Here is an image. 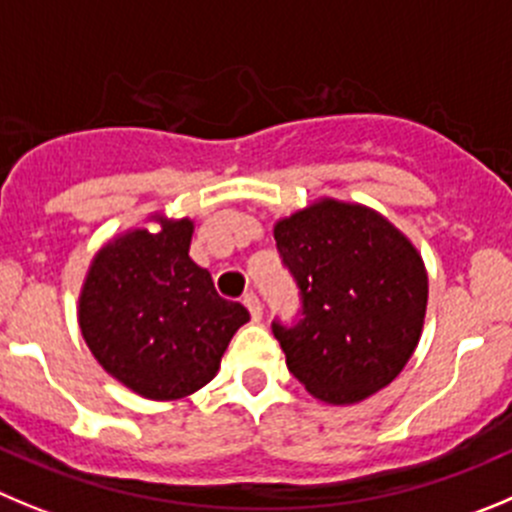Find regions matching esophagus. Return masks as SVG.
<instances>
[{
	"instance_id": "esophagus-1",
	"label": "esophagus",
	"mask_w": 512,
	"mask_h": 512,
	"mask_svg": "<svg viewBox=\"0 0 512 512\" xmlns=\"http://www.w3.org/2000/svg\"><path fill=\"white\" fill-rule=\"evenodd\" d=\"M242 303H245L247 310H250L252 321L260 323V321H262V305H260V298H257L255 293H247L245 298H242Z\"/></svg>"
}]
</instances>
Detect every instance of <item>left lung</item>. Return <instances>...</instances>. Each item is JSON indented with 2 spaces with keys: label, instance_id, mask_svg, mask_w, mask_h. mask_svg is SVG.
Masks as SVG:
<instances>
[{
  "label": "left lung",
  "instance_id": "obj_1",
  "mask_svg": "<svg viewBox=\"0 0 512 512\" xmlns=\"http://www.w3.org/2000/svg\"><path fill=\"white\" fill-rule=\"evenodd\" d=\"M303 300V321L272 323L290 374L346 407L389 386L422 338L429 280L422 255L384 214L321 197L275 222Z\"/></svg>",
  "mask_w": 512,
  "mask_h": 512
}]
</instances>
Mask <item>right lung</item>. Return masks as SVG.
<instances>
[{
    "instance_id": "add662e5",
    "label": "right lung",
    "mask_w": 512,
    "mask_h": 512,
    "mask_svg": "<svg viewBox=\"0 0 512 512\" xmlns=\"http://www.w3.org/2000/svg\"><path fill=\"white\" fill-rule=\"evenodd\" d=\"M159 232L133 227L95 252L80 288L78 323L90 353L143 399L189 396L217 376L245 305L219 298L209 270L189 257L194 222L151 214Z\"/></svg>"
}]
</instances>
